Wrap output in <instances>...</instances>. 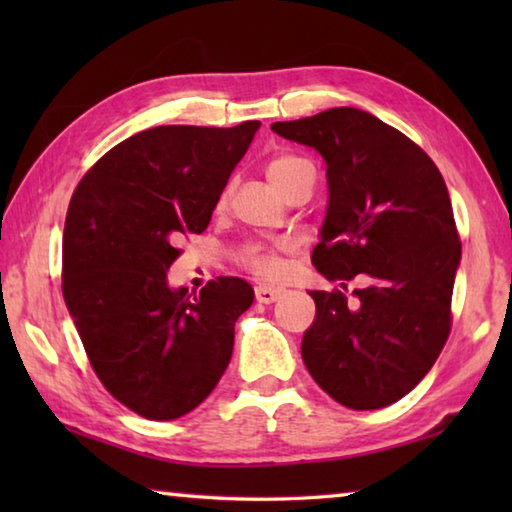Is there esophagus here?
Instances as JSON below:
<instances>
[{"label": "esophagus", "mask_w": 512, "mask_h": 512, "mask_svg": "<svg viewBox=\"0 0 512 512\" xmlns=\"http://www.w3.org/2000/svg\"><path fill=\"white\" fill-rule=\"evenodd\" d=\"M280 296H282V289L268 287V284H259L255 289V298L257 302H262V305H271V302H275Z\"/></svg>", "instance_id": "obj_1"}]
</instances>
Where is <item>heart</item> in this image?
<instances>
[{
	"label": "heart",
	"mask_w": 512,
	"mask_h": 512,
	"mask_svg": "<svg viewBox=\"0 0 512 512\" xmlns=\"http://www.w3.org/2000/svg\"><path fill=\"white\" fill-rule=\"evenodd\" d=\"M266 178L271 180V185L277 192L287 196L305 178H316V171L314 164L298 153H277L266 162ZM239 259L246 268L262 277H275L282 271L280 246H268L253 241V244H246L241 248Z\"/></svg>",
	"instance_id": "heart-1"
}]
</instances>
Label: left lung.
I'll use <instances>...</instances> for the list:
<instances>
[{
	"instance_id": "obj_1",
	"label": "left lung",
	"mask_w": 512,
	"mask_h": 512,
	"mask_svg": "<svg viewBox=\"0 0 512 512\" xmlns=\"http://www.w3.org/2000/svg\"><path fill=\"white\" fill-rule=\"evenodd\" d=\"M271 128L327 164L329 203L311 253L318 273L343 289L359 273L368 280L352 302L341 289L311 291L316 318L302 361L339 404L384 409L420 384L452 329L461 239L445 180L418 144L366 110Z\"/></svg>"
}]
</instances>
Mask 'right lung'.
<instances>
[{
    "label": "right lung",
    "mask_w": 512,
    "mask_h": 512,
    "mask_svg": "<svg viewBox=\"0 0 512 512\" xmlns=\"http://www.w3.org/2000/svg\"><path fill=\"white\" fill-rule=\"evenodd\" d=\"M259 121L155 126L110 149L69 201L63 298L106 391L146 420H176L219 384L255 291L216 277L169 289L183 235H201Z\"/></svg>",
    "instance_id": "right-lung-1"
}]
</instances>
